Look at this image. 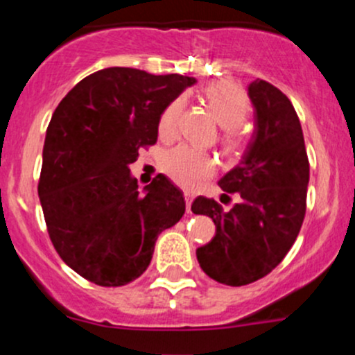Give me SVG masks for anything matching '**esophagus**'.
<instances>
[{"mask_svg":"<svg viewBox=\"0 0 355 355\" xmlns=\"http://www.w3.org/2000/svg\"><path fill=\"white\" fill-rule=\"evenodd\" d=\"M192 200H194V198H192L191 192H185V206H187V213H192V211H191Z\"/></svg>","mask_w":355,"mask_h":355,"instance_id":"34e87169","label":"esophagus"}]
</instances>
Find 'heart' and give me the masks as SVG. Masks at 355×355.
I'll return each mask as SVG.
<instances>
[{"mask_svg":"<svg viewBox=\"0 0 355 355\" xmlns=\"http://www.w3.org/2000/svg\"><path fill=\"white\" fill-rule=\"evenodd\" d=\"M204 98L216 121L223 127L225 148L230 151L241 148L242 135L239 127L244 123L249 113V101H247L244 89L232 80H218L204 87ZM182 106H184V101L175 99L161 113L157 134L163 141H171L177 135ZM161 166L175 184L185 189H198L207 178L213 177L216 170V161L207 153L199 151L191 146H178L163 157Z\"/></svg>","mask_w":355,"mask_h":355,"instance_id":"obj_1","label":"heart"}]
</instances>
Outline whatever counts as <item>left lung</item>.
<instances>
[{
  "instance_id": "obj_1",
  "label": "left lung",
  "mask_w": 355,
  "mask_h": 355,
  "mask_svg": "<svg viewBox=\"0 0 355 355\" xmlns=\"http://www.w3.org/2000/svg\"><path fill=\"white\" fill-rule=\"evenodd\" d=\"M247 91L256 130L241 163L218 182L237 202L230 209L202 196L192 202V213L216 225L211 242L196 250L200 268L230 287L252 284L284 261L302 227L309 184L302 127L290 99L261 78Z\"/></svg>"
}]
</instances>
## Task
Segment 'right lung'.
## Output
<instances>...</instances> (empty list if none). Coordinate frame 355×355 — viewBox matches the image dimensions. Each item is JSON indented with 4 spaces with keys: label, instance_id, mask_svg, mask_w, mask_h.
<instances>
[{
    "label": "right lung",
    "instance_id": "right-lung-1",
    "mask_svg": "<svg viewBox=\"0 0 355 355\" xmlns=\"http://www.w3.org/2000/svg\"><path fill=\"white\" fill-rule=\"evenodd\" d=\"M192 84L178 73L111 67L78 82L53 113L37 192L56 252L85 280L134 282L157 235L184 216L180 189L159 173L141 194L128 166L156 144L161 113Z\"/></svg>",
    "mask_w": 355,
    "mask_h": 355
}]
</instances>
